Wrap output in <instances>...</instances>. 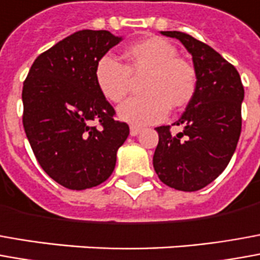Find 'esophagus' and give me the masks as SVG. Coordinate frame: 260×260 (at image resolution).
<instances>
[{
  "instance_id": "esophagus-1",
  "label": "esophagus",
  "mask_w": 260,
  "mask_h": 260,
  "mask_svg": "<svg viewBox=\"0 0 260 260\" xmlns=\"http://www.w3.org/2000/svg\"><path fill=\"white\" fill-rule=\"evenodd\" d=\"M141 132L140 127H136V126H132L130 127V136H133V137H136V136H139Z\"/></svg>"
}]
</instances>
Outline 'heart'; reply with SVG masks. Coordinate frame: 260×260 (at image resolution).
<instances>
[{"label": "heart", "instance_id": "1", "mask_svg": "<svg viewBox=\"0 0 260 260\" xmlns=\"http://www.w3.org/2000/svg\"><path fill=\"white\" fill-rule=\"evenodd\" d=\"M124 65L112 56L99 59L94 80L103 98L119 103L127 96L130 76L147 73L141 92L144 96L126 100L117 109V117L136 127L166 119L168 109H181L194 99L198 76L188 60L178 56L174 45L158 37L141 39L123 51Z\"/></svg>", "mask_w": 260, "mask_h": 260}]
</instances>
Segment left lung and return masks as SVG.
<instances>
[{"mask_svg": "<svg viewBox=\"0 0 260 260\" xmlns=\"http://www.w3.org/2000/svg\"><path fill=\"white\" fill-rule=\"evenodd\" d=\"M181 42L194 63L198 86L194 99L174 124L182 126L173 136L170 126L157 127L158 144L153 166L166 185L178 191L207 187L226 168L241 136L243 86L241 76L211 46L178 31H161Z\"/></svg>", "mask_w": 260, "mask_h": 260, "instance_id": "left-lung-1", "label": "left lung"}]
</instances>
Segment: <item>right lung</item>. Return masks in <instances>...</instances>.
Returning <instances> with one entry per match:
<instances>
[{"mask_svg":"<svg viewBox=\"0 0 260 260\" xmlns=\"http://www.w3.org/2000/svg\"><path fill=\"white\" fill-rule=\"evenodd\" d=\"M120 41L109 31L75 32L41 53L25 79L22 123L32 151L45 173L69 189L106 181L130 133L113 119L94 80L96 63Z\"/></svg>","mask_w":260,"mask_h":260,"instance_id":"right-lung-1","label":"right lung"}]
</instances>
